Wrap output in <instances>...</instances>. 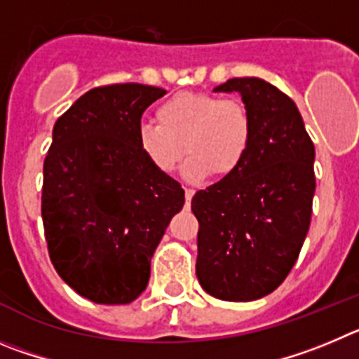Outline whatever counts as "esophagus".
Returning a JSON list of instances; mask_svg holds the SVG:
<instances>
[{
  "instance_id": "1",
  "label": "esophagus",
  "mask_w": 359,
  "mask_h": 359,
  "mask_svg": "<svg viewBox=\"0 0 359 359\" xmlns=\"http://www.w3.org/2000/svg\"><path fill=\"white\" fill-rule=\"evenodd\" d=\"M184 195H186V205L189 208L193 195H195V189H191V187H186V189H184Z\"/></svg>"
}]
</instances>
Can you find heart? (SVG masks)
Here are the masks:
<instances>
[{
  "label": "heart",
  "mask_w": 359,
  "mask_h": 359,
  "mask_svg": "<svg viewBox=\"0 0 359 359\" xmlns=\"http://www.w3.org/2000/svg\"><path fill=\"white\" fill-rule=\"evenodd\" d=\"M157 123L137 128V144L157 172L170 175L189 154L182 168L187 180L234 175L247 161L254 141V121L247 105L212 93L180 91L156 111Z\"/></svg>",
  "instance_id": "1"
}]
</instances>
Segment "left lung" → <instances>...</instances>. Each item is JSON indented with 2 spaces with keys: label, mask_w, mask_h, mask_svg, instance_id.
Returning a JSON list of instances; mask_svg holds the SVG:
<instances>
[{
  "label": "left lung",
  "mask_w": 359,
  "mask_h": 359,
  "mask_svg": "<svg viewBox=\"0 0 359 359\" xmlns=\"http://www.w3.org/2000/svg\"><path fill=\"white\" fill-rule=\"evenodd\" d=\"M254 121L243 166L196 191V277L216 299L248 302L272 293L295 264L311 222L315 147L290 96L264 80L231 79Z\"/></svg>",
  "instance_id": "8db88e82"
}]
</instances>
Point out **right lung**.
<instances>
[{
    "mask_svg": "<svg viewBox=\"0 0 359 359\" xmlns=\"http://www.w3.org/2000/svg\"><path fill=\"white\" fill-rule=\"evenodd\" d=\"M166 95L143 83L95 87L53 127L44 159V236L55 270L96 304H128L147 288L150 259L184 189L137 144L148 105Z\"/></svg>",
    "mask_w": 359,
    "mask_h": 359,
    "instance_id": "obj_1",
    "label": "right lung"
}]
</instances>
